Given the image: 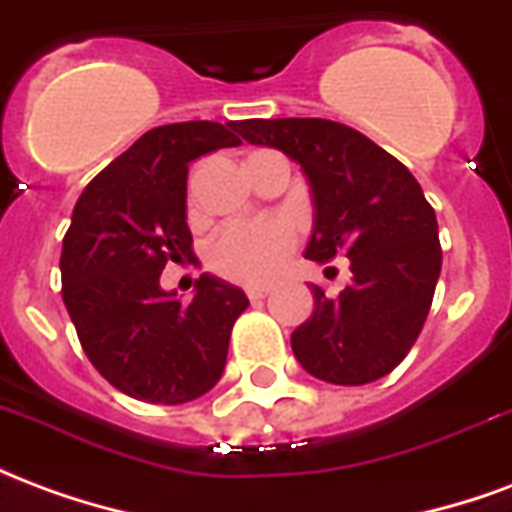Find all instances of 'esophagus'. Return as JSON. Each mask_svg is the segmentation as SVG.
I'll return each mask as SVG.
<instances>
[{"label":"esophagus","mask_w":512,"mask_h":512,"mask_svg":"<svg viewBox=\"0 0 512 512\" xmlns=\"http://www.w3.org/2000/svg\"><path fill=\"white\" fill-rule=\"evenodd\" d=\"M268 293H271V288H246V296H249V301L266 299Z\"/></svg>","instance_id":"1"}]
</instances>
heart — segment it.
<instances>
[{"label":"heart","mask_w":512,"mask_h":512,"mask_svg":"<svg viewBox=\"0 0 512 512\" xmlns=\"http://www.w3.org/2000/svg\"><path fill=\"white\" fill-rule=\"evenodd\" d=\"M299 230L288 219L227 224L208 246V266L238 285H268L288 268Z\"/></svg>","instance_id":"obj_1"}]
</instances>
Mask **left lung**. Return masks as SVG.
<instances>
[{"mask_svg": "<svg viewBox=\"0 0 512 512\" xmlns=\"http://www.w3.org/2000/svg\"><path fill=\"white\" fill-rule=\"evenodd\" d=\"M252 145L301 164L315 202L304 257L351 260V285L329 299L312 285L315 310L290 337L310 376L362 386L389 376L417 343L441 274L436 211L395 156L351 126L321 117L244 120Z\"/></svg>", "mask_w": 512, "mask_h": 512, "instance_id": "obj_1", "label": "left lung"}]
</instances>
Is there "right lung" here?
Instances as JSON below:
<instances>
[{"instance_id": "add662e5", "label": "right lung", "mask_w": 512, "mask_h": 512, "mask_svg": "<svg viewBox=\"0 0 512 512\" xmlns=\"http://www.w3.org/2000/svg\"><path fill=\"white\" fill-rule=\"evenodd\" d=\"M241 123L150 128L101 169L62 238V301L93 367L128 397L175 406L205 395L227 362L244 290L202 274L194 299L158 285L167 263H191L186 178L194 158L241 145Z\"/></svg>"}]
</instances>
